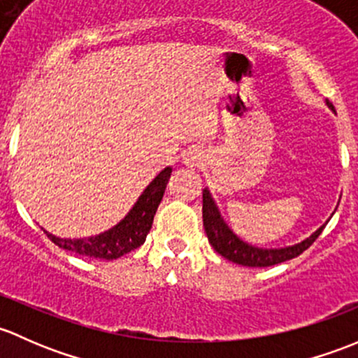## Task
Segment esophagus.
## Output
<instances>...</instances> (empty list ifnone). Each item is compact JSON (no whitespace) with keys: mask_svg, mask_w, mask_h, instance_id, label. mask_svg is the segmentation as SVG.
Instances as JSON below:
<instances>
[{"mask_svg":"<svg viewBox=\"0 0 358 358\" xmlns=\"http://www.w3.org/2000/svg\"><path fill=\"white\" fill-rule=\"evenodd\" d=\"M203 162H205L203 150L191 148V150H187V152L182 153V164L186 165V167H200Z\"/></svg>","mask_w":358,"mask_h":358,"instance_id":"1","label":"esophagus"}]
</instances>
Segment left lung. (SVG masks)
Here are the masks:
<instances>
[{"mask_svg":"<svg viewBox=\"0 0 358 358\" xmlns=\"http://www.w3.org/2000/svg\"><path fill=\"white\" fill-rule=\"evenodd\" d=\"M326 105L334 112V106L331 105L329 101H326ZM203 226L205 233L208 236L210 245H212L213 250H215L219 255H222L224 259L234 262V264L238 265H245V267H268V265L281 264V262L291 260L294 259V257L300 255V253H303L305 250L319 238V234L322 233L326 224L320 226L319 229L308 236L307 239L296 243V245L285 246V248H259V246H253L250 245V243L243 241L239 236H236L233 233V229L227 226L226 220L220 215L219 206H217L215 200H213L212 194H210V189L205 187Z\"/></svg>","mask_w":358,"mask_h":358,"instance_id":"8db88e82","label":"left lung"}]
</instances>
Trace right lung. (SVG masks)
Wrapping results in <instances>:
<instances>
[{"instance_id":"right-lung-1","label":"right lung","mask_w":358,"mask_h":358,"mask_svg":"<svg viewBox=\"0 0 358 358\" xmlns=\"http://www.w3.org/2000/svg\"><path fill=\"white\" fill-rule=\"evenodd\" d=\"M171 174L172 167H165L146 186V189L143 191L134 206L129 210L127 215L119 224L105 231V233L80 239L58 238V236L48 233V231H44V233L55 245L67 250V252L76 253V255L101 260L119 259V257L132 252V250H136L145 243L146 236L152 229L153 217L157 213L158 205H160L162 198H164L165 187H167Z\"/></svg>"}]
</instances>
